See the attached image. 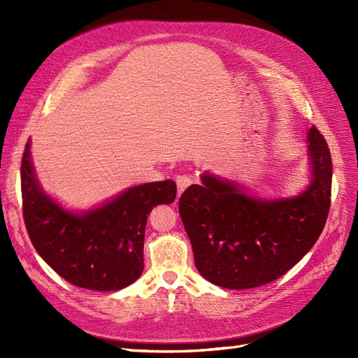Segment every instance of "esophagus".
Masks as SVG:
<instances>
[{
    "mask_svg": "<svg viewBox=\"0 0 358 358\" xmlns=\"http://www.w3.org/2000/svg\"><path fill=\"white\" fill-rule=\"evenodd\" d=\"M191 183H192V179L189 176L183 175V176H178L176 178V185H178V194H179V196L191 185Z\"/></svg>",
    "mask_w": 358,
    "mask_h": 358,
    "instance_id": "1",
    "label": "esophagus"
}]
</instances>
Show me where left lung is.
<instances>
[{
    "instance_id": "obj_1",
    "label": "left lung",
    "mask_w": 358,
    "mask_h": 358,
    "mask_svg": "<svg viewBox=\"0 0 358 358\" xmlns=\"http://www.w3.org/2000/svg\"><path fill=\"white\" fill-rule=\"evenodd\" d=\"M310 182L294 197L263 200L210 173L179 199V213L199 273L209 282L246 289L272 282L305 257L326 225L331 157L326 138L308 131Z\"/></svg>"
}]
</instances>
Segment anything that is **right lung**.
I'll use <instances>...</instances> for the list:
<instances>
[{
    "instance_id": "right-lung-1",
    "label": "right lung",
    "mask_w": 358,
    "mask_h": 358,
    "mask_svg": "<svg viewBox=\"0 0 358 358\" xmlns=\"http://www.w3.org/2000/svg\"><path fill=\"white\" fill-rule=\"evenodd\" d=\"M31 140L20 166L24 220L38 255L70 284L116 291L143 272L148 216L176 199L173 180L128 188L99 208L71 212L43 191L31 159Z\"/></svg>"
}]
</instances>
